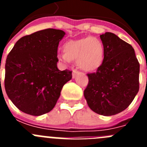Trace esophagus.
<instances>
[{"label":"esophagus","mask_w":147,"mask_h":147,"mask_svg":"<svg viewBox=\"0 0 147 147\" xmlns=\"http://www.w3.org/2000/svg\"><path fill=\"white\" fill-rule=\"evenodd\" d=\"M78 74V71H76V70H74L73 71V73H72V76H73V78H74L75 76H76V75Z\"/></svg>","instance_id":"obj_1"}]
</instances>
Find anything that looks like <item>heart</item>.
Here are the masks:
<instances>
[{
  "instance_id": "b5f03b06",
  "label": "heart",
  "mask_w": 147,
  "mask_h": 147,
  "mask_svg": "<svg viewBox=\"0 0 147 147\" xmlns=\"http://www.w3.org/2000/svg\"><path fill=\"white\" fill-rule=\"evenodd\" d=\"M62 50L64 54L59 55V59L65 63L76 60L77 65L83 71H95L103 62L104 45L96 37L69 40L63 45Z\"/></svg>"
}]
</instances>
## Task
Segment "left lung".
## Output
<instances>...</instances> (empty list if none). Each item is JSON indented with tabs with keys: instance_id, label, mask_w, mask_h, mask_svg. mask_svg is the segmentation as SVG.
<instances>
[{
	"instance_id": "8db88e82",
	"label": "left lung",
	"mask_w": 147,
	"mask_h": 147,
	"mask_svg": "<svg viewBox=\"0 0 147 147\" xmlns=\"http://www.w3.org/2000/svg\"><path fill=\"white\" fill-rule=\"evenodd\" d=\"M105 53L96 72L88 74L84 96L93 112L110 116L122 112L139 90L140 65L131 45L111 32L100 35Z\"/></svg>"
}]
</instances>
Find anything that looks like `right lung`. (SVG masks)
<instances>
[{"label": "right lung", "mask_w": 147, "mask_h": 147, "mask_svg": "<svg viewBox=\"0 0 147 147\" xmlns=\"http://www.w3.org/2000/svg\"><path fill=\"white\" fill-rule=\"evenodd\" d=\"M65 33L54 28L21 37L8 54L5 65V90L22 112L43 115L55 106L72 71L57 68V49Z\"/></svg>", "instance_id": "add662e5"}]
</instances>
